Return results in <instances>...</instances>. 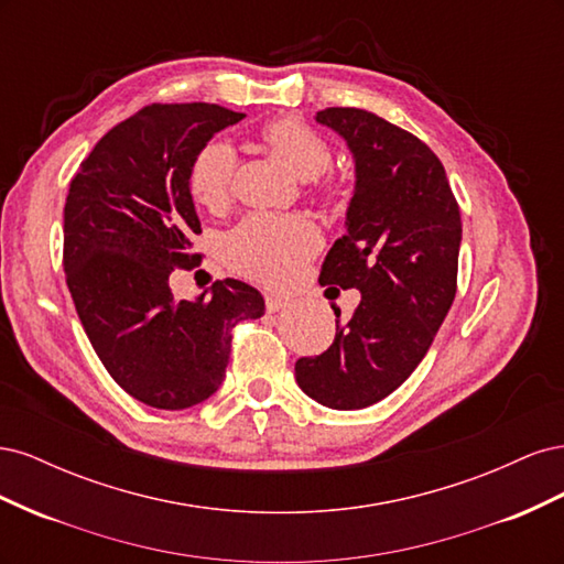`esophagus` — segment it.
I'll use <instances>...</instances> for the list:
<instances>
[{"label":"esophagus","instance_id":"esophagus-1","mask_svg":"<svg viewBox=\"0 0 564 564\" xmlns=\"http://www.w3.org/2000/svg\"><path fill=\"white\" fill-rule=\"evenodd\" d=\"M289 305V299L280 296V294H265V311L268 313H278L282 308H286Z\"/></svg>","mask_w":564,"mask_h":564}]
</instances>
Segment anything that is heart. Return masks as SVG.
<instances>
[{
	"mask_svg": "<svg viewBox=\"0 0 564 564\" xmlns=\"http://www.w3.org/2000/svg\"><path fill=\"white\" fill-rule=\"evenodd\" d=\"M263 143L294 169L301 178H317L327 172L332 145L299 117H280L261 127ZM237 155L230 141L204 143L187 169V191L204 209H224L232 195ZM315 193L324 199L334 195L332 181H317ZM322 235L303 214H249L220 240V256L240 275L270 286L292 282L311 256L319 249Z\"/></svg>",
	"mask_w": 564,
	"mask_h": 564,
	"instance_id": "heart-1",
	"label": "heart"
}]
</instances>
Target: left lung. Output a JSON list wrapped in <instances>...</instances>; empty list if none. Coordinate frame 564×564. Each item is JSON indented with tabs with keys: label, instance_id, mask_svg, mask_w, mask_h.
<instances>
[{
	"label": "left lung",
	"instance_id": "8db88e82",
	"mask_svg": "<svg viewBox=\"0 0 564 564\" xmlns=\"http://www.w3.org/2000/svg\"><path fill=\"white\" fill-rule=\"evenodd\" d=\"M317 122L344 135L357 176L348 232L324 259L319 284L357 289L362 301L334 344L294 371L319 404L362 409L409 379L447 317L460 214L445 166L414 133L360 108L319 110Z\"/></svg>",
	"mask_w": 564,
	"mask_h": 564
}]
</instances>
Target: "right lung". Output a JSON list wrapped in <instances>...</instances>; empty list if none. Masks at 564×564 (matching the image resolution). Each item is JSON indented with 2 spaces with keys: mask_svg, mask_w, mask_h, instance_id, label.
Wrapping results in <instances>:
<instances>
[{
  "mask_svg": "<svg viewBox=\"0 0 564 564\" xmlns=\"http://www.w3.org/2000/svg\"><path fill=\"white\" fill-rule=\"evenodd\" d=\"M245 112L152 104L112 127L79 164L63 212V268L84 332L115 383L155 409H187L218 390L230 329L265 311L240 280L174 301L169 275L199 265L187 169Z\"/></svg>",
  "mask_w": 564,
  "mask_h": 564,
  "instance_id": "1",
  "label": "right lung"
}]
</instances>
